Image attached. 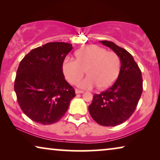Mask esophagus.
Masks as SVG:
<instances>
[{
	"mask_svg": "<svg viewBox=\"0 0 160 160\" xmlns=\"http://www.w3.org/2000/svg\"><path fill=\"white\" fill-rule=\"evenodd\" d=\"M75 92H76V94H82V93H84V91L79 90V89H76L75 90Z\"/></svg>",
	"mask_w": 160,
	"mask_h": 160,
	"instance_id": "esophagus-1",
	"label": "esophagus"
}]
</instances>
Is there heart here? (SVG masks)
Returning <instances> with one entry per match:
<instances>
[{
  "label": "heart",
  "instance_id": "heart-1",
  "mask_svg": "<svg viewBox=\"0 0 160 160\" xmlns=\"http://www.w3.org/2000/svg\"><path fill=\"white\" fill-rule=\"evenodd\" d=\"M76 60L66 58L62 63L63 73L71 84H76L84 76H87L78 83L82 89H100L110 87L119 76L120 60L115 52H107L97 45H89L76 52Z\"/></svg>",
  "mask_w": 160,
  "mask_h": 160
}]
</instances>
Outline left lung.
<instances>
[{
  "label": "left lung",
  "mask_w": 160,
  "mask_h": 160,
  "mask_svg": "<svg viewBox=\"0 0 160 160\" xmlns=\"http://www.w3.org/2000/svg\"><path fill=\"white\" fill-rule=\"evenodd\" d=\"M117 54L121 62L119 76L110 88L94 95L89 112L100 125L113 127L127 121L136 108L143 92L141 71L132 56L108 41H100Z\"/></svg>",
  "instance_id": "8db88e82"
}]
</instances>
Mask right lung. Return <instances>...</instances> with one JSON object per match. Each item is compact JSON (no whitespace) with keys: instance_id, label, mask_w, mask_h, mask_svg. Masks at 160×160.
Masks as SVG:
<instances>
[{"instance_id":"1","label":"right lung","mask_w":160,"mask_h":160,"mask_svg":"<svg viewBox=\"0 0 160 160\" xmlns=\"http://www.w3.org/2000/svg\"><path fill=\"white\" fill-rule=\"evenodd\" d=\"M72 49L71 43H47L31 50L19 63L14 91L22 111L32 121L44 125L58 122L76 96L62 72Z\"/></svg>"}]
</instances>
